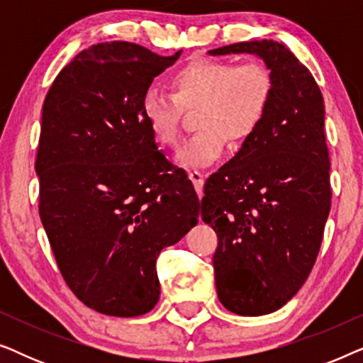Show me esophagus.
Returning a JSON list of instances; mask_svg holds the SVG:
<instances>
[{
	"label": "esophagus",
	"mask_w": 363,
	"mask_h": 363,
	"mask_svg": "<svg viewBox=\"0 0 363 363\" xmlns=\"http://www.w3.org/2000/svg\"><path fill=\"white\" fill-rule=\"evenodd\" d=\"M190 180L193 182V186H195V190L198 195H203V183H205V177H203L201 172H196L193 170L190 172Z\"/></svg>",
	"instance_id": "34e87169"
}]
</instances>
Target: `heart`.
<instances>
[{"instance_id": "heart-1", "label": "heart", "mask_w": 363, "mask_h": 363, "mask_svg": "<svg viewBox=\"0 0 363 363\" xmlns=\"http://www.w3.org/2000/svg\"><path fill=\"white\" fill-rule=\"evenodd\" d=\"M170 94L148 91L142 112L153 138L175 145L183 111L196 108L195 135L178 147L180 167L200 168L215 163L225 152L228 138L242 142L261 125L271 106L274 81L259 62L235 64L198 57L178 67L170 77Z\"/></svg>"}]
</instances>
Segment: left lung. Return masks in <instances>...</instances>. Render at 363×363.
<instances>
[{"mask_svg":"<svg viewBox=\"0 0 363 363\" xmlns=\"http://www.w3.org/2000/svg\"><path fill=\"white\" fill-rule=\"evenodd\" d=\"M208 54H255L274 81L261 125L208 178L201 200V220L218 235V299L238 315L271 314L306 282L330 211L324 99L281 43H236Z\"/></svg>","mask_w":363,"mask_h":363,"instance_id":"1","label":"left lung"}]
</instances>
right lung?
Here are the masks:
<instances>
[{
    "instance_id": "obj_1",
    "label": "right lung",
    "mask_w": 363,
    "mask_h": 363,
    "mask_svg": "<svg viewBox=\"0 0 363 363\" xmlns=\"http://www.w3.org/2000/svg\"><path fill=\"white\" fill-rule=\"evenodd\" d=\"M180 54L96 44L57 74L44 101L39 216L64 281L101 314L152 311L158 255L198 223L195 188L158 150L142 112L153 79Z\"/></svg>"
}]
</instances>
